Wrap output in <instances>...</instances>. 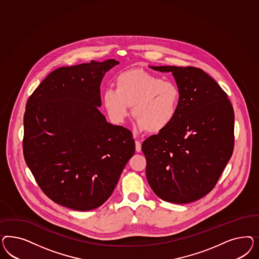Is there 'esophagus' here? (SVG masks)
I'll return each mask as SVG.
<instances>
[{
	"instance_id": "esophagus-1",
	"label": "esophagus",
	"mask_w": 259,
	"mask_h": 259,
	"mask_svg": "<svg viewBox=\"0 0 259 259\" xmlns=\"http://www.w3.org/2000/svg\"><path fill=\"white\" fill-rule=\"evenodd\" d=\"M135 144H136V151L137 152H141V141L136 140L135 141Z\"/></svg>"
}]
</instances>
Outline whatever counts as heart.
I'll return each instance as SVG.
<instances>
[{
    "label": "heart",
    "instance_id": "heart-1",
    "mask_svg": "<svg viewBox=\"0 0 259 259\" xmlns=\"http://www.w3.org/2000/svg\"><path fill=\"white\" fill-rule=\"evenodd\" d=\"M181 92L172 81L164 80L146 71L131 69L121 73L116 89L103 93V103L115 122H122L133 106L132 115L140 129L158 133L177 117Z\"/></svg>",
    "mask_w": 259,
    "mask_h": 259
}]
</instances>
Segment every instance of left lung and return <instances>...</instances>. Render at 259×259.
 Returning <instances> with one entry per match:
<instances>
[{"mask_svg":"<svg viewBox=\"0 0 259 259\" xmlns=\"http://www.w3.org/2000/svg\"><path fill=\"white\" fill-rule=\"evenodd\" d=\"M172 72L181 92L177 117L142 142L146 178L161 199L189 203L211 192L232 157L235 113L226 92L194 66H151Z\"/></svg>","mask_w":259,"mask_h":259,"instance_id":"8db88e82","label":"left lung"}]
</instances>
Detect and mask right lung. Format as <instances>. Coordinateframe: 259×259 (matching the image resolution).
I'll list each match as a JSON object with an SVG mask.
<instances>
[{"instance_id": "add662e5", "label": "right lung", "mask_w": 259, "mask_h": 259, "mask_svg": "<svg viewBox=\"0 0 259 259\" xmlns=\"http://www.w3.org/2000/svg\"><path fill=\"white\" fill-rule=\"evenodd\" d=\"M118 61L51 72L26 102L23 150L39 188L56 203L93 210L112 195L135 153L132 132L99 110L101 82Z\"/></svg>"}]
</instances>
